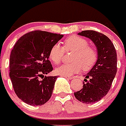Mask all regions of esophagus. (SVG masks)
Wrapping results in <instances>:
<instances>
[{
	"label": "esophagus",
	"instance_id": "34e87169",
	"mask_svg": "<svg viewBox=\"0 0 126 126\" xmlns=\"http://www.w3.org/2000/svg\"><path fill=\"white\" fill-rule=\"evenodd\" d=\"M63 77H65V78L67 79H70V80H71V79H73V78H72L71 77H67V76H63Z\"/></svg>",
	"mask_w": 126,
	"mask_h": 126
}]
</instances>
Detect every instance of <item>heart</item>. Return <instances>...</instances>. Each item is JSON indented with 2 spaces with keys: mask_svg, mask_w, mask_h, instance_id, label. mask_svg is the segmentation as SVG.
<instances>
[{
  "mask_svg": "<svg viewBox=\"0 0 126 126\" xmlns=\"http://www.w3.org/2000/svg\"><path fill=\"white\" fill-rule=\"evenodd\" d=\"M65 51H73L72 63H64L57 67L55 72L63 76H71L78 73L82 69L84 71L91 69L98 60V51L94 47L89 46V42L79 36H71L64 41ZM59 44L51 47L49 56L55 64H59L63 58L65 51Z\"/></svg>",
  "mask_w": 126,
  "mask_h": 126,
  "instance_id": "heart-1",
  "label": "heart"
}]
</instances>
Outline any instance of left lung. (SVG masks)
I'll return each mask as SVG.
<instances>
[{
    "mask_svg": "<svg viewBox=\"0 0 126 126\" xmlns=\"http://www.w3.org/2000/svg\"><path fill=\"white\" fill-rule=\"evenodd\" d=\"M79 35L88 37L96 47L98 60L84 75L82 89L74 93L77 99L84 104H93L107 94L117 72V54L114 44L106 35L93 30H85Z\"/></svg>",
    "mask_w": 126,
    "mask_h": 126,
    "instance_id": "obj_1",
    "label": "left lung"
}]
</instances>
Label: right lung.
Returning <instances> with one entry per match:
<instances>
[{
    "label": "right lung",
    "mask_w": 126,
    "mask_h": 126,
    "mask_svg": "<svg viewBox=\"0 0 126 126\" xmlns=\"http://www.w3.org/2000/svg\"><path fill=\"white\" fill-rule=\"evenodd\" d=\"M63 37L36 30L26 33L14 45L9 75L17 96L28 104L43 105L50 99L57 77L45 76L53 71L49 53Z\"/></svg>",
    "instance_id": "right-lung-1"
}]
</instances>
